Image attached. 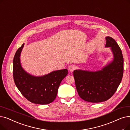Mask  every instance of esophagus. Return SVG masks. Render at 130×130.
I'll list each match as a JSON object with an SVG mask.
<instances>
[{"label":"esophagus","instance_id":"esophagus-1","mask_svg":"<svg viewBox=\"0 0 130 130\" xmlns=\"http://www.w3.org/2000/svg\"><path fill=\"white\" fill-rule=\"evenodd\" d=\"M75 67L74 66H73V65H71L69 67V70L70 72H73L75 70Z\"/></svg>","mask_w":130,"mask_h":130}]
</instances>
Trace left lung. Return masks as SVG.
<instances>
[{
    "label": "left lung",
    "instance_id": "left-lung-1",
    "mask_svg": "<svg viewBox=\"0 0 130 130\" xmlns=\"http://www.w3.org/2000/svg\"><path fill=\"white\" fill-rule=\"evenodd\" d=\"M105 39V47L110 48L112 60L98 71H73L79 96L88 102L100 103L109 99L116 92L122 79L124 60L122 50L114 39L110 37Z\"/></svg>",
    "mask_w": 130,
    "mask_h": 130
}]
</instances>
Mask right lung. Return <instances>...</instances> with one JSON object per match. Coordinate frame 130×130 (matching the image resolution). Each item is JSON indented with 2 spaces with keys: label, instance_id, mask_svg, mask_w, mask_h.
I'll return each mask as SVG.
<instances>
[{
  "label": "right lung",
  "instance_id": "right-lung-1",
  "mask_svg": "<svg viewBox=\"0 0 130 130\" xmlns=\"http://www.w3.org/2000/svg\"><path fill=\"white\" fill-rule=\"evenodd\" d=\"M24 43L17 50L13 59V77L15 85L22 94L30 102L40 105L52 103L57 96L58 89L68 70L54 71L42 76H35L22 66L20 56Z\"/></svg>",
  "mask_w": 130,
  "mask_h": 130
}]
</instances>
